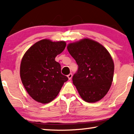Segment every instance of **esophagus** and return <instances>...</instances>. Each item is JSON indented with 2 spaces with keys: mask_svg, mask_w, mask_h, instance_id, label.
Masks as SVG:
<instances>
[{
  "mask_svg": "<svg viewBox=\"0 0 134 134\" xmlns=\"http://www.w3.org/2000/svg\"><path fill=\"white\" fill-rule=\"evenodd\" d=\"M72 73H70V74H69L68 75V77L69 80H71V78H72Z\"/></svg>",
  "mask_w": 134,
  "mask_h": 134,
  "instance_id": "obj_1",
  "label": "esophagus"
}]
</instances>
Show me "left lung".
<instances>
[{"label": "left lung", "mask_w": 134, "mask_h": 134, "mask_svg": "<svg viewBox=\"0 0 134 134\" xmlns=\"http://www.w3.org/2000/svg\"><path fill=\"white\" fill-rule=\"evenodd\" d=\"M67 49L78 65L72 82L80 96L87 102L100 100L113 81L114 63L110 54L103 46L88 38L69 44Z\"/></svg>", "instance_id": "1"}]
</instances>
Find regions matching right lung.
Listing matches in <instances>:
<instances>
[{
    "label": "right lung",
    "instance_id": "right-lung-1",
    "mask_svg": "<svg viewBox=\"0 0 134 134\" xmlns=\"http://www.w3.org/2000/svg\"><path fill=\"white\" fill-rule=\"evenodd\" d=\"M65 41L42 40L29 48L22 58L20 76L29 94L36 101L49 103L56 98L68 78L55 60L66 47Z\"/></svg>",
    "mask_w": 134,
    "mask_h": 134
}]
</instances>
